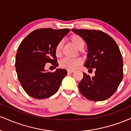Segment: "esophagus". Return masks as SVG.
<instances>
[{"label": "esophagus", "mask_w": 131, "mask_h": 131, "mask_svg": "<svg viewBox=\"0 0 131 131\" xmlns=\"http://www.w3.org/2000/svg\"><path fill=\"white\" fill-rule=\"evenodd\" d=\"M74 70H67V73H68V74H70V73H74Z\"/></svg>", "instance_id": "1"}]
</instances>
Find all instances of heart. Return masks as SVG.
Wrapping results in <instances>:
<instances>
[{
  "mask_svg": "<svg viewBox=\"0 0 131 131\" xmlns=\"http://www.w3.org/2000/svg\"><path fill=\"white\" fill-rule=\"evenodd\" d=\"M70 39L73 44L78 49H81L84 47V41L82 37L78 34H73L70 37ZM62 47V42H60L57 45L55 49V53L57 57H60L61 54V49ZM82 60L79 58H64L60 61V66L62 68L66 69L68 70H74L82 64Z\"/></svg>",
  "mask_w": 131,
  "mask_h": 131,
  "instance_id": "heart-1",
  "label": "heart"
}]
</instances>
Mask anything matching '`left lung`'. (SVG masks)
I'll use <instances>...</instances> for the list:
<instances>
[{"instance_id":"left-lung-1","label":"left lung","mask_w":131,"mask_h":131,"mask_svg":"<svg viewBox=\"0 0 131 131\" xmlns=\"http://www.w3.org/2000/svg\"><path fill=\"white\" fill-rule=\"evenodd\" d=\"M82 37L88 49L84 67L95 76H84L78 85L81 94L92 101H103L112 95L123 78L122 55L118 45L108 34L100 30L72 29Z\"/></svg>"}]
</instances>
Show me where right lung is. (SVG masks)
Returning a JSON list of instances; mask_svg holds the SVG:
<instances>
[{"label": "right lung", "mask_w": 131, "mask_h": 131, "mask_svg": "<svg viewBox=\"0 0 131 131\" xmlns=\"http://www.w3.org/2000/svg\"><path fill=\"white\" fill-rule=\"evenodd\" d=\"M70 29H36L22 40L18 48L15 68L18 78L28 95L34 99L49 98L58 91L67 74L64 69L46 71L45 65H58L55 49Z\"/></svg>", "instance_id": "1"}]
</instances>
